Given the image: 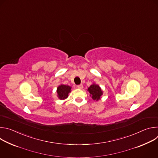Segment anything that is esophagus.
Here are the masks:
<instances>
[{
    "label": "esophagus",
    "instance_id": "obj_1",
    "mask_svg": "<svg viewBox=\"0 0 158 158\" xmlns=\"http://www.w3.org/2000/svg\"><path fill=\"white\" fill-rule=\"evenodd\" d=\"M77 87L78 89H82V88H83V85H82V84L78 85L77 86Z\"/></svg>",
    "mask_w": 158,
    "mask_h": 158
}]
</instances>
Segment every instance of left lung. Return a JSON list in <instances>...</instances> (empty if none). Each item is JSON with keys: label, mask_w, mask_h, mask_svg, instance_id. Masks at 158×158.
<instances>
[{"label": "left lung", "mask_w": 158, "mask_h": 158, "mask_svg": "<svg viewBox=\"0 0 158 158\" xmlns=\"http://www.w3.org/2000/svg\"><path fill=\"white\" fill-rule=\"evenodd\" d=\"M87 91L90 93V96H91L93 100L96 101H99L103 94L101 88L99 85L96 84H93L90 85V87L87 89Z\"/></svg>", "instance_id": "obj_1"}]
</instances>
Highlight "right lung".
Listing matches in <instances>:
<instances>
[{"mask_svg": "<svg viewBox=\"0 0 158 158\" xmlns=\"http://www.w3.org/2000/svg\"><path fill=\"white\" fill-rule=\"evenodd\" d=\"M71 91V87L69 85H66L64 84H60L57 88V97L60 100H64L67 98L69 96V93Z\"/></svg>", "mask_w": 158, "mask_h": 158, "instance_id": "1", "label": "right lung"}]
</instances>
